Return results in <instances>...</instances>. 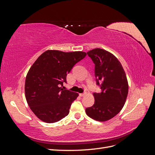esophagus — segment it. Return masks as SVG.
Returning <instances> with one entry per match:
<instances>
[{
	"instance_id": "obj_1",
	"label": "esophagus",
	"mask_w": 155,
	"mask_h": 155,
	"mask_svg": "<svg viewBox=\"0 0 155 155\" xmlns=\"http://www.w3.org/2000/svg\"><path fill=\"white\" fill-rule=\"evenodd\" d=\"M86 94H87V93H86V92H84V93H80V94H79V96H81V97H83V96H85Z\"/></svg>"
}]
</instances>
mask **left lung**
<instances>
[{"label": "left lung", "mask_w": 155, "mask_h": 155, "mask_svg": "<svg viewBox=\"0 0 155 155\" xmlns=\"http://www.w3.org/2000/svg\"><path fill=\"white\" fill-rule=\"evenodd\" d=\"M87 54L95 64V76L101 92L93 94L94 104L87 108L85 112L94 120L105 121L118 114L124 107L129 91L127 79L121 63L109 51L95 48Z\"/></svg>", "instance_id": "left-lung-1"}]
</instances>
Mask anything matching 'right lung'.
I'll return each mask as SVG.
<instances>
[{
  "instance_id": "add662e5",
  "label": "right lung",
  "mask_w": 155,
  "mask_h": 155,
  "mask_svg": "<svg viewBox=\"0 0 155 155\" xmlns=\"http://www.w3.org/2000/svg\"><path fill=\"white\" fill-rule=\"evenodd\" d=\"M87 55L84 51L48 50L32 64L25 81V97L35 115L46 123L67 116L78 93L62 88L75 64Z\"/></svg>"
}]
</instances>
